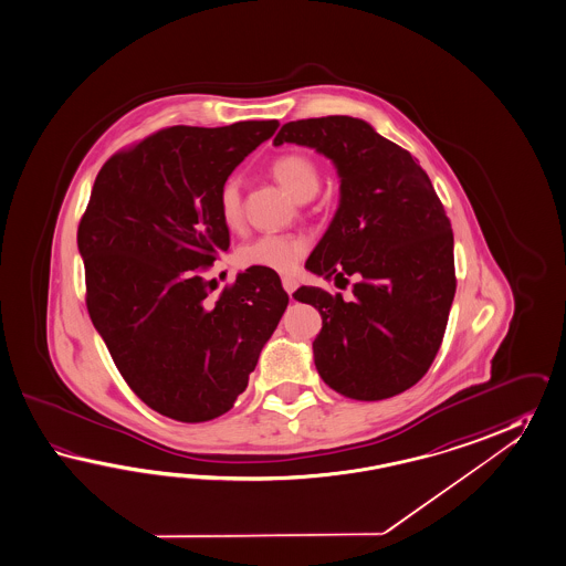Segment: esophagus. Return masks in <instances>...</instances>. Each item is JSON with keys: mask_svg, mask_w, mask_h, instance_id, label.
<instances>
[{"mask_svg": "<svg viewBox=\"0 0 566 566\" xmlns=\"http://www.w3.org/2000/svg\"><path fill=\"white\" fill-rule=\"evenodd\" d=\"M281 283H283V290L287 291V293H293V291L297 290V281L293 279V276H283L281 279Z\"/></svg>", "mask_w": 566, "mask_h": 566, "instance_id": "obj_1", "label": "esophagus"}]
</instances>
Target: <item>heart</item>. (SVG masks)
Instances as JSON below:
<instances>
[{
  "label": "heart",
  "mask_w": 566,
  "mask_h": 566,
  "mask_svg": "<svg viewBox=\"0 0 566 566\" xmlns=\"http://www.w3.org/2000/svg\"><path fill=\"white\" fill-rule=\"evenodd\" d=\"M271 170L276 180L297 199H307L318 190V164L304 151H287L276 156ZM218 211L219 218L230 230L242 226L244 203L240 178L230 176L223 180L218 192ZM310 247V238L302 233H262L235 250V261L244 269H266L281 275H291L307 256Z\"/></svg>",
  "instance_id": "b5f03b06"
}]
</instances>
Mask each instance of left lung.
I'll return each instance as SVG.
<instances>
[{"instance_id": "obj_1", "label": "left lung", "mask_w": 566, "mask_h": 566, "mask_svg": "<svg viewBox=\"0 0 566 566\" xmlns=\"http://www.w3.org/2000/svg\"><path fill=\"white\" fill-rule=\"evenodd\" d=\"M316 147L336 164L340 207L305 269L326 281L355 276L353 300L300 287L322 331L319 377L345 398L374 402L412 388L436 361L455 295L450 218L417 160L361 118L285 123L281 144Z\"/></svg>"}]
</instances>
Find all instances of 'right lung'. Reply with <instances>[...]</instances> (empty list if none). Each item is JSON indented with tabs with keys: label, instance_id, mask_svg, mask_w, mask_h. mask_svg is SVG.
Listing matches in <instances>:
<instances>
[{
	"label": "right lung",
	"instance_id": "1",
	"mask_svg": "<svg viewBox=\"0 0 566 566\" xmlns=\"http://www.w3.org/2000/svg\"><path fill=\"white\" fill-rule=\"evenodd\" d=\"M279 120L176 125L102 166L77 226L92 324L135 396L178 422L226 415L290 304L275 271L247 269L218 295L230 248L218 192Z\"/></svg>",
	"mask_w": 566,
	"mask_h": 566
}]
</instances>
